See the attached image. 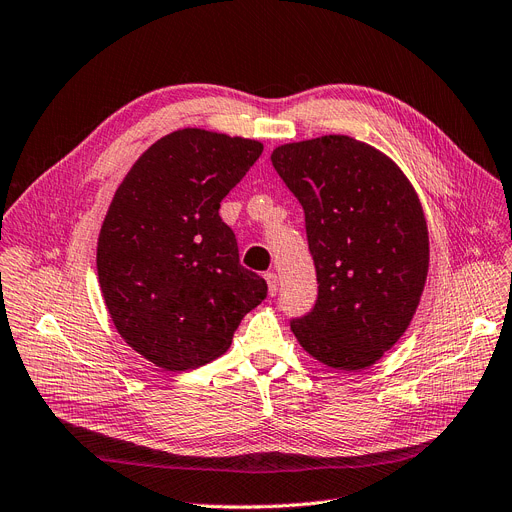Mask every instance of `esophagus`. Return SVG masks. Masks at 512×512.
Segmentation results:
<instances>
[{"label":"esophagus","instance_id":"1","mask_svg":"<svg viewBox=\"0 0 512 512\" xmlns=\"http://www.w3.org/2000/svg\"><path fill=\"white\" fill-rule=\"evenodd\" d=\"M265 280H268L270 295H276L278 293V274L276 272H268V274H265Z\"/></svg>","mask_w":512,"mask_h":512}]
</instances>
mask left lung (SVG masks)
Here are the masks:
<instances>
[{"label": "left lung", "instance_id": "left-lung-1", "mask_svg": "<svg viewBox=\"0 0 512 512\" xmlns=\"http://www.w3.org/2000/svg\"><path fill=\"white\" fill-rule=\"evenodd\" d=\"M272 163L305 211L318 276L316 307L291 330L320 364L366 370L404 335L425 291L418 194L385 152L341 133L280 144Z\"/></svg>", "mask_w": 512, "mask_h": 512}]
</instances>
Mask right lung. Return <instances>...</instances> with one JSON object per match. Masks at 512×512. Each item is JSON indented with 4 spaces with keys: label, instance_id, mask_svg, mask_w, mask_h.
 Instances as JSON below:
<instances>
[{
    "label": "right lung",
    "instance_id": "right-lung-1",
    "mask_svg": "<svg viewBox=\"0 0 512 512\" xmlns=\"http://www.w3.org/2000/svg\"><path fill=\"white\" fill-rule=\"evenodd\" d=\"M261 152L259 140L177 129L140 154L110 201L96 247L102 299L123 341L154 366L213 362L268 295L219 217Z\"/></svg>",
    "mask_w": 512,
    "mask_h": 512
}]
</instances>
